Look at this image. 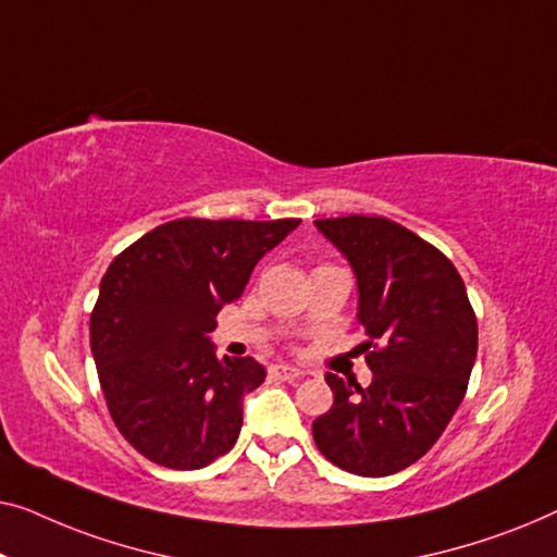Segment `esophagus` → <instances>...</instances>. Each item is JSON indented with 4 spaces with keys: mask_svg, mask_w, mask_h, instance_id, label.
<instances>
[{
    "mask_svg": "<svg viewBox=\"0 0 557 557\" xmlns=\"http://www.w3.org/2000/svg\"><path fill=\"white\" fill-rule=\"evenodd\" d=\"M270 373L280 381H297L305 375V371H300V368H295V366H272Z\"/></svg>",
    "mask_w": 557,
    "mask_h": 557,
    "instance_id": "34e87169",
    "label": "esophagus"
}]
</instances>
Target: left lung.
Instances as JSON below:
<instances>
[{
  "mask_svg": "<svg viewBox=\"0 0 557 557\" xmlns=\"http://www.w3.org/2000/svg\"><path fill=\"white\" fill-rule=\"evenodd\" d=\"M315 226L356 272L373 381L360 388L325 373L333 406L312 421V438L350 474H396L432 449L467 394L476 318L465 280L434 245L386 216Z\"/></svg>",
  "mask_w": 557,
  "mask_h": 557,
  "instance_id": "left-lung-1",
  "label": "left lung"
}]
</instances>
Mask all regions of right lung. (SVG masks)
<instances>
[{"label":"right lung","mask_w":557,"mask_h":557,"mask_svg":"<svg viewBox=\"0 0 557 557\" xmlns=\"http://www.w3.org/2000/svg\"><path fill=\"white\" fill-rule=\"evenodd\" d=\"M300 219H174L115 257L90 312L108 411L133 449L201 469L234 446L242 401L264 381L255 358H216L209 333L255 264Z\"/></svg>","instance_id":"1"}]
</instances>
